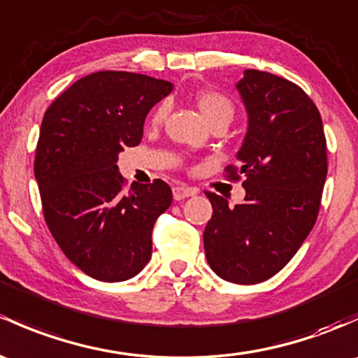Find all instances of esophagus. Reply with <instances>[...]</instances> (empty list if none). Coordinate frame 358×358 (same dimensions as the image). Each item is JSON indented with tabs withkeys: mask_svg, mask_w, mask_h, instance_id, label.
I'll list each match as a JSON object with an SVG mask.
<instances>
[{
	"mask_svg": "<svg viewBox=\"0 0 358 358\" xmlns=\"http://www.w3.org/2000/svg\"><path fill=\"white\" fill-rule=\"evenodd\" d=\"M192 195H195V190L190 189V187H187V185L173 187V197H175V201H183V199L192 197Z\"/></svg>",
	"mask_w": 358,
	"mask_h": 358,
	"instance_id": "esophagus-1",
	"label": "esophagus"
}]
</instances>
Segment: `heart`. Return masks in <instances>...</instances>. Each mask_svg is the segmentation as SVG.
<instances>
[{
	"label": "heart",
	"instance_id": "1",
	"mask_svg": "<svg viewBox=\"0 0 358 358\" xmlns=\"http://www.w3.org/2000/svg\"><path fill=\"white\" fill-rule=\"evenodd\" d=\"M194 103L210 127L217 125V123L228 125V123L233 120V116H235V106H233V103L229 101V97L224 96V94L217 92V90H209V89L197 90V92L194 94ZM168 108L169 106L166 101L157 104L156 110H154L152 115H150V123H152V125H159V123H163L168 115Z\"/></svg>",
	"mask_w": 358,
	"mask_h": 358
}]
</instances>
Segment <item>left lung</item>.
<instances>
[{
    "label": "left lung",
    "mask_w": 358,
    "mask_h": 358,
    "mask_svg": "<svg viewBox=\"0 0 358 358\" xmlns=\"http://www.w3.org/2000/svg\"><path fill=\"white\" fill-rule=\"evenodd\" d=\"M248 115L245 141L227 178L243 175L245 201L206 192L213 217L204 229L210 269L236 285L269 280L288 264L314 228L328 175L319 110L293 82L245 70L236 84Z\"/></svg>",
    "instance_id": "left-lung-1"
}]
</instances>
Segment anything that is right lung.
<instances>
[{
	"label": "right lung",
	"instance_id": "add662e5",
	"mask_svg": "<svg viewBox=\"0 0 358 358\" xmlns=\"http://www.w3.org/2000/svg\"><path fill=\"white\" fill-rule=\"evenodd\" d=\"M173 90L166 80L130 71H96L59 94L37 141L34 175L44 220L63 254L108 283L141 273L152 254V228L171 206L168 183H131L118 152L142 141L150 108Z\"/></svg>",
	"mask_w": 358,
	"mask_h": 358
}]
</instances>
